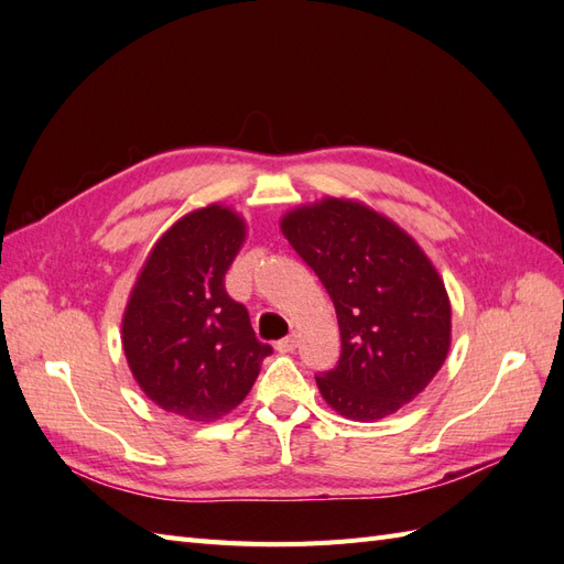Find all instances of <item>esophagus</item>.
<instances>
[{
	"mask_svg": "<svg viewBox=\"0 0 564 564\" xmlns=\"http://www.w3.org/2000/svg\"><path fill=\"white\" fill-rule=\"evenodd\" d=\"M296 344H299V340H296V336L292 334V336H286V338H282V340H278V350L280 352H292L294 348H296Z\"/></svg>",
	"mask_w": 564,
	"mask_h": 564,
	"instance_id": "1",
	"label": "esophagus"
}]
</instances>
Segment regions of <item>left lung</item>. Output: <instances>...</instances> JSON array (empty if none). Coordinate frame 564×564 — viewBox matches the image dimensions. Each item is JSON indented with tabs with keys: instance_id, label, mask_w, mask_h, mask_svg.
<instances>
[{
	"instance_id": "1",
	"label": "left lung",
	"mask_w": 564,
	"mask_h": 564,
	"mask_svg": "<svg viewBox=\"0 0 564 564\" xmlns=\"http://www.w3.org/2000/svg\"><path fill=\"white\" fill-rule=\"evenodd\" d=\"M282 235L336 308L338 365L315 377L350 421L395 414L425 390L452 346V303L437 268L395 220L348 197L286 212Z\"/></svg>"
}]
</instances>
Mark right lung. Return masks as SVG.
Returning a JSON list of instances; mask_svg holds the SVG:
<instances>
[{
	"label": "right lung",
	"mask_w": 564,
	"mask_h": 564,
	"mask_svg": "<svg viewBox=\"0 0 564 564\" xmlns=\"http://www.w3.org/2000/svg\"><path fill=\"white\" fill-rule=\"evenodd\" d=\"M247 240V220L226 204L181 216L152 245L122 315L133 381L169 414L209 423L230 414L259 377L270 346L224 278Z\"/></svg>",
	"instance_id": "1"
}]
</instances>
